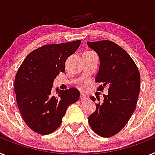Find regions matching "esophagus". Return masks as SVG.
Returning a JSON list of instances; mask_svg holds the SVG:
<instances>
[{"label":"esophagus","instance_id":"1","mask_svg":"<svg viewBox=\"0 0 155 155\" xmlns=\"http://www.w3.org/2000/svg\"><path fill=\"white\" fill-rule=\"evenodd\" d=\"M80 100H87V97L85 96L84 93H81V96H80Z\"/></svg>","mask_w":155,"mask_h":155}]
</instances>
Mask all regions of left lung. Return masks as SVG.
<instances>
[{
	"instance_id": "obj_1",
	"label": "left lung",
	"mask_w": 155,
	"mask_h": 155,
	"mask_svg": "<svg viewBox=\"0 0 155 155\" xmlns=\"http://www.w3.org/2000/svg\"><path fill=\"white\" fill-rule=\"evenodd\" d=\"M100 57L96 82L99 91L108 87L104 101L96 104V110L88 117L92 130L102 137L118 133L133 115L137 104L140 74L137 65L122 48L110 41L87 42ZM95 102L94 96L90 97ZM100 101V98H97Z\"/></svg>"
}]
</instances>
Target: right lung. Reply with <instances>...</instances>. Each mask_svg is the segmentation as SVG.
Wrapping results in <instances>:
<instances>
[{
	"instance_id": "obj_1",
	"label": "right lung",
	"mask_w": 155,
	"mask_h": 155,
	"mask_svg": "<svg viewBox=\"0 0 155 155\" xmlns=\"http://www.w3.org/2000/svg\"><path fill=\"white\" fill-rule=\"evenodd\" d=\"M80 40L46 45L31 51L23 60L15 78L18 110L31 130L41 135L53 133L61 125L69 105L78 100L76 88L51 92L54 79L65 71L67 58L78 48Z\"/></svg>"
}]
</instances>
